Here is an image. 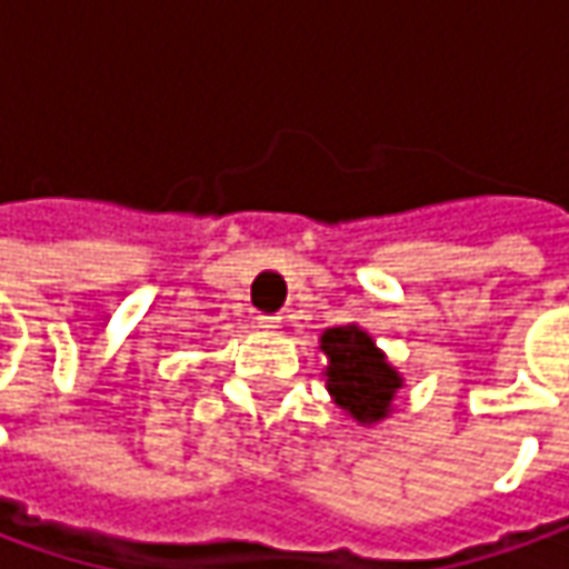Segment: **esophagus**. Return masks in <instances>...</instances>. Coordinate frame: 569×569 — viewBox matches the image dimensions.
<instances>
[{
    "instance_id": "obj_1",
    "label": "esophagus",
    "mask_w": 569,
    "mask_h": 569,
    "mask_svg": "<svg viewBox=\"0 0 569 569\" xmlns=\"http://www.w3.org/2000/svg\"><path fill=\"white\" fill-rule=\"evenodd\" d=\"M256 326L266 332H274V329H281V317H256Z\"/></svg>"
}]
</instances>
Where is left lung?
I'll use <instances>...</instances> for the list:
<instances>
[{"instance_id": "1", "label": "left lung", "mask_w": 569, "mask_h": 569, "mask_svg": "<svg viewBox=\"0 0 569 569\" xmlns=\"http://www.w3.org/2000/svg\"><path fill=\"white\" fill-rule=\"evenodd\" d=\"M319 351L326 355V389L348 418L370 427L392 415L405 377L389 363L367 329L358 322L332 326L319 336Z\"/></svg>"}]
</instances>
